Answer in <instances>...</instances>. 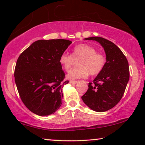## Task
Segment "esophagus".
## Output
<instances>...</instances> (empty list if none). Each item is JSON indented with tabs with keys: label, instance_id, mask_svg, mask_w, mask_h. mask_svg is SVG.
<instances>
[{
	"label": "esophagus",
	"instance_id": "1",
	"mask_svg": "<svg viewBox=\"0 0 145 145\" xmlns=\"http://www.w3.org/2000/svg\"><path fill=\"white\" fill-rule=\"evenodd\" d=\"M70 83L71 84H76V83H78V81H73V80H70Z\"/></svg>",
	"mask_w": 145,
	"mask_h": 145
}]
</instances>
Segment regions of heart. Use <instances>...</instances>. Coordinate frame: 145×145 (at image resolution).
<instances>
[{"label":"heart","mask_w":145,"mask_h":145,"mask_svg":"<svg viewBox=\"0 0 145 145\" xmlns=\"http://www.w3.org/2000/svg\"><path fill=\"white\" fill-rule=\"evenodd\" d=\"M75 60H78V68L73 69L68 74L69 79L85 78L88 75L98 74L103 70L106 63V58L102 53H97L91 45L82 44L75 46L72 55L63 53L60 55L59 62L64 70L69 72Z\"/></svg>","instance_id":"heart-1"}]
</instances>
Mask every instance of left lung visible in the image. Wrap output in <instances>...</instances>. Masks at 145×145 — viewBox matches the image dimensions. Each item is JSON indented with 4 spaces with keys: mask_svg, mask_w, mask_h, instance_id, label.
I'll return each instance as SVG.
<instances>
[{
    "mask_svg": "<svg viewBox=\"0 0 145 145\" xmlns=\"http://www.w3.org/2000/svg\"><path fill=\"white\" fill-rule=\"evenodd\" d=\"M86 40L96 41L103 47L106 63L103 70L88 83V88L81 97L87 106L96 112L112 109L119 102L129 79L128 62L122 51L111 41L101 37H90Z\"/></svg>",
    "mask_w": 145,
    "mask_h": 145,
    "instance_id": "1",
    "label": "left lung"
}]
</instances>
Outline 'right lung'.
I'll use <instances>...</instances> for the list:
<instances>
[{
  "mask_svg": "<svg viewBox=\"0 0 145 145\" xmlns=\"http://www.w3.org/2000/svg\"><path fill=\"white\" fill-rule=\"evenodd\" d=\"M72 41L40 40L21 54L15 68L17 90L25 105L39 116L55 113L62 102L65 73L59 62Z\"/></svg>",
  "mask_w": 145,
  "mask_h": 145,
  "instance_id": "right-lung-1",
  "label": "right lung"
}]
</instances>
